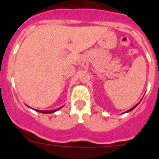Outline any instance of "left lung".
Listing matches in <instances>:
<instances>
[{
	"label": "left lung",
	"instance_id": "obj_1",
	"mask_svg": "<svg viewBox=\"0 0 159 159\" xmlns=\"http://www.w3.org/2000/svg\"><path fill=\"white\" fill-rule=\"evenodd\" d=\"M139 103H138V104H137V105H134V107H132V108H131V109L128 110V111H125V113H127V112H130V111H132L133 109H134V108H136V107H137V106H138V105H139Z\"/></svg>",
	"mask_w": 159,
	"mask_h": 159
}]
</instances>
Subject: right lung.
Wrapping results in <instances>:
<instances>
[{
	"instance_id": "1",
	"label": "right lung",
	"mask_w": 159,
	"mask_h": 159,
	"mask_svg": "<svg viewBox=\"0 0 159 159\" xmlns=\"http://www.w3.org/2000/svg\"><path fill=\"white\" fill-rule=\"evenodd\" d=\"M62 107H63V106H61V108H57V109H55V110H51V111H41V110H37V109H34V110L36 111L40 112V113H44V114H46V113H47V114L48 113H54V112L57 111H58L59 109H61V108Z\"/></svg>"
}]
</instances>
